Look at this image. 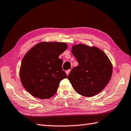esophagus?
Segmentation results:
<instances>
[{"label": "esophagus", "instance_id": "esophagus-1", "mask_svg": "<svg viewBox=\"0 0 131 131\" xmlns=\"http://www.w3.org/2000/svg\"><path fill=\"white\" fill-rule=\"evenodd\" d=\"M70 71H71V70H67L66 71V74H67V75H68V74H69V73H70Z\"/></svg>", "mask_w": 131, "mask_h": 131}]
</instances>
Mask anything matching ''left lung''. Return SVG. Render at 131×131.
I'll list each match as a JSON object with an SVG mask.
<instances>
[{
	"mask_svg": "<svg viewBox=\"0 0 131 131\" xmlns=\"http://www.w3.org/2000/svg\"><path fill=\"white\" fill-rule=\"evenodd\" d=\"M72 53L78 62L68 76L79 94L92 97L100 93L109 83L112 65L108 57L98 48L84 44L72 46Z\"/></svg>",
	"mask_w": 131,
	"mask_h": 131,
	"instance_id": "1",
	"label": "left lung"
}]
</instances>
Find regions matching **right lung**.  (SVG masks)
<instances>
[{
    "instance_id": "obj_1",
    "label": "right lung",
    "mask_w": 131,
    "mask_h": 131,
    "mask_svg": "<svg viewBox=\"0 0 131 131\" xmlns=\"http://www.w3.org/2000/svg\"><path fill=\"white\" fill-rule=\"evenodd\" d=\"M67 48L65 42H42L25 55L19 76L23 86L31 95L48 99L56 93L60 82L67 77L62 69L63 60L59 58Z\"/></svg>"
}]
</instances>
